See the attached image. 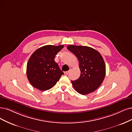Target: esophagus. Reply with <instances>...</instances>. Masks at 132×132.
<instances>
[{
  "mask_svg": "<svg viewBox=\"0 0 132 132\" xmlns=\"http://www.w3.org/2000/svg\"><path fill=\"white\" fill-rule=\"evenodd\" d=\"M69 73H70L69 71H66V72H64V73H65V75H68L69 74Z\"/></svg>",
  "mask_w": 132,
  "mask_h": 132,
  "instance_id": "obj_1",
  "label": "esophagus"
}]
</instances>
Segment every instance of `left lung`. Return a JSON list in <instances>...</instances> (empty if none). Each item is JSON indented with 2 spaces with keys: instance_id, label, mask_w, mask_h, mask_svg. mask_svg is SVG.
I'll return each instance as SVG.
<instances>
[{
  "instance_id": "8db88e82",
  "label": "left lung",
  "mask_w": 132,
  "mask_h": 132,
  "mask_svg": "<svg viewBox=\"0 0 132 132\" xmlns=\"http://www.w3.org/2000/svg\"><path fill=\"white\" fill-rule=\"evenodd\" d=\"M70 51L79 61L80 76L71 81L75 89L81 95H87L100 86L105 76V65L101 54L87 46L69 45Z\"/></svg>"
}]
</instances>
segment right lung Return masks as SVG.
<instances>
[{"label":"right lung","instance_id":"obj_1","mask_svg":"<svg viewBox=\"0 0 132 132\" xmlns=\"http://www.w3.org/2000/svg\"><path fill=\"white\" fill-rule=\"evenodd\" d=\"M63 45H46L39 48L29 58L27 67L28 79L32 86L41 91L51 89L63 72L54 61Z\"/></svg>","mask_w":132,"mask_h":132}]
</instances>
